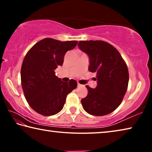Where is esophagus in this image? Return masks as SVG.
I'll return each mask as SVG.
<instances>
[{"label":"esophagus","mask_w":152,"mask_h":152,"mask_svg":"<svg viewBox=\"0 0 152 152\" xmlns=\"http://www.w3.org/2000/svg\"><path fill=\"white\" fill-rule=\"evenodd\" d=\"M83 86V85H82V84H80L78 83V87H80V86Z\"/></svg>","instance_id":"34e87169"}]
</instances>
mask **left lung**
<instances>
[{
    "instance_id": "left-lung-1",
    "label": "left lung",
    "mask_w": 152,
    "mask_h": 152,
    "mask_svg": "<svg viewBox=\"0 0 152 152\" xmlns=\"http://www.w3.org/2000/svg\"><path fill=\"white\" fill-rule=\"evenodd\" d=\"M80 50L89 57L88 70L96 73L97 86L88 89V95L81 100L86 112L103 116L117 109L127 91L129 82L127 66L113 45L103 41H80Z\"/></svg>"
}]
</instances>
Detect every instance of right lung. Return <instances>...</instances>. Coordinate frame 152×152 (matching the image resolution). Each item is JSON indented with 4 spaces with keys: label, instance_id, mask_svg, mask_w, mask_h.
<instances>
[{
    "label": "right lung",
    "instance_id": "obj_1",
    "mask_svg": "<svg viewBox=\"0 0 152 152\" xmlns=\"http://www.w3.org/2000/svg\"><path fill=\"white\" fill-rule=\"evenodd\" d=\"M77 41L45 38L27 53L20 70L25 97L32 109L44 116H51L63 109L67 95L75 89L77 82H63L54 70L62 66L66 53L76 47Z\"/></svg>",
    "mask_w": 152,
    "mask_h": 152
}]
</instances>
